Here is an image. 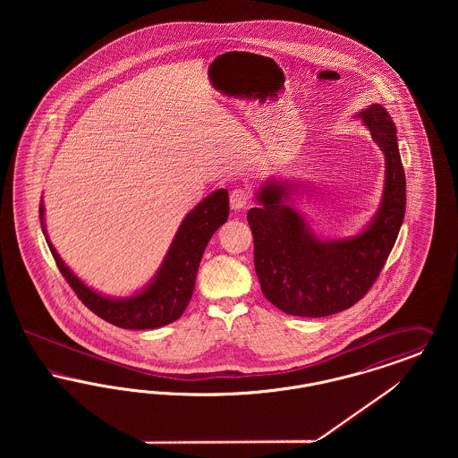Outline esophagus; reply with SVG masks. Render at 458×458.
<instances>
[{
	"mask_svg": "<svg viewBox=\"0 0 458 458\" xmlns=\"http://www.w3.org/2000/svg\"><path fill=\"white\" fill-rule=\"evenodd\" d=\"M249 200H250V196H249V192L245 189H240V187L239 189H233L232 194H230V206L235 211L243 209L249 204Z\"/></svg>",
	"mask_w": 458,
	"mask_h": 458,
	"instance_id": "1",
	"label": "esophagus"
}]
</instances>
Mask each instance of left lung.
Segmentation results:
<instances>
[{
    "label": "left lung",
    "mask_w": 458,
    "mask_h": 458,
    "mask_svg": "<svg viewBox=\"0 0 458 458\" xmlns=\"http://www.w3.org/2000/svg\"><path fill=\"white\" fill-rule=\"evenodd\" d=\"M385 153L379 209L364 232L321 240L286 199L295 183L267 180L247 221L254 237V266L264 297L292 316L325 318L357 304L379 276L405 216V172L396 129L381 105L357 114Z\"/></svg>",
    "instance_id": "left-lung-1"
}]
</instances>
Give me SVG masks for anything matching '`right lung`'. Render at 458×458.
Masks as SVG:
<instances>
[{
    "label": "right lung",
    "instance_id": "1",
    "mask_svg": "<svg viewBox=\"0 0 458 458\" xmlns=\"http://www.w3.org/2000/svg\"><path fill=\"white\" fill-rule=\"evenodd\" d=\"M228 213L230 206L226 189H219L206 197L182 221L151 284L131 297L111 299L94 292L84 282H81V278H77L58 256L46 233L43 202L39 206L44 237L68 284L96 316L123 329L166 327L183 314L194 293L197 269L204 249L213 233L228 219Z\"/></svg>",
    "mask_w": 458,
    "mask_h": 458
}]
</instances>
